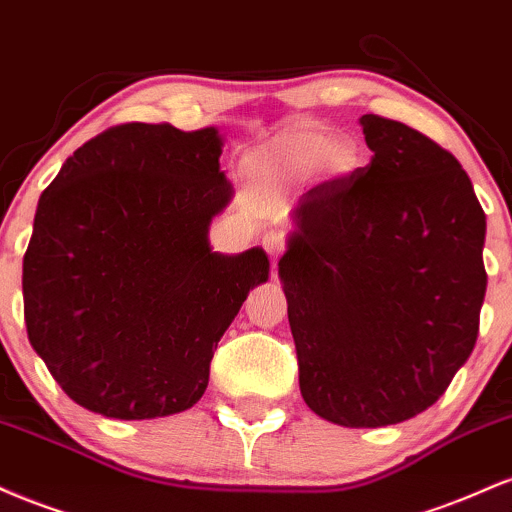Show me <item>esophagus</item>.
I'll return each instance as SVG.
<instances>
[{
  "instance_id": "obj_1",
  "label": "esophagus",
  "mask_w": 512,
  "mask_h": 512,
  "mask_svg": "<svg viewBox=\"0 0 512 512\" xmlns=\"http://www.w3.org/2000/svg\"><path fill=\"white\" fill-rule=\"evenodd\" d=\"M261 244H263V249H266L270 254V258H278L282 251H285V234L278 232V230L263 232Z\"/></svg>"
}]
</instances>
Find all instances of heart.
I'll use <instances>...</instances> for the list:
<instances>
[{
  "instance_id": "b5f03b06",
  "label": "heart",
  "mask_w": 512,
  "mask_h": 512,
  "mask_svg": "<svg viewBox=\"0 0 512 512\" xmlns=\"http://www.w3.org/2000/svg\"><path fill=\"white\" fill-rule=\"evenodd\" d=\"M323 162L333 172H350L357 165V150L347 141L335 143V138L326 131L306 129L282 138L266 153L258 155L254 160V170L278 167L292 177H302V174L314 172Z\"/></svg>"
}]
</instances>
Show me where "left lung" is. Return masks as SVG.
<instances>
[{"label":"left lung","instance_id":"1","mask_svg":"<svg viewBox=\"0 0 512 512\" xmlns=\"http://www.w3.org/2000/svg\"><path fill=\"white\" fill-rule=\"evenodd\" d=\"M359 124L371 162L302 194L278 275L304 402L376 429L434 405L472 354L486 215L448 150L376 114Z\"/></svg>","mask_w":512,"mask_h":512}]
</instances>
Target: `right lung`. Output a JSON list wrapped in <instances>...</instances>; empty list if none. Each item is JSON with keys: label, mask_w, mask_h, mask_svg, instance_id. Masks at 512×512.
Wrapping results in <instances>:
<instances>
[{"label": "right lung", "mask_w": 512, "mask_h": 512, "mask_svg": "<svg viewBox=\"0 0 512 512\" xmlns=\"http://www.w3.org/2000/svg\"><path fill=\"white\" fill-rule=\"evenodd\" d=\"M220 155L215 126H112L42 191L23 314L76 405L131 422L206 393L215 347L270 273L261 246L234 256L210 246V222L234 196Z\"/></svg>", "instance_id": "right-lung-1"}]
</instances>
